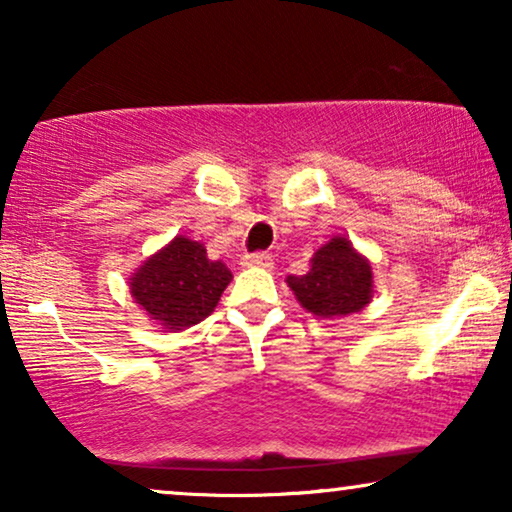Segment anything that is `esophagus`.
I'll return each instance as SVG.
<instances>
[{
  "label": "esophagus",
  "instance_id": "1",
  "mask_svg": "<svg viewBox=\"0 0 512 512\" xmlns=\"http://www.w3.org/2000/svg\"><path fill=\"white\" fill-rule=\"evenodd\" d=\"M240 265H242V268L270 270L272 268V256H268V254H247V256H242Z\"/></svg>",
  "mask_w": 512,
  "mask_h": 512
}]
</instances>
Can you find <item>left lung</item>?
Segmentation results:
<instances>
[{
  "mask_svg": "<svg viewBox=\"0 0 512 512\" xmlns=\"http://www.w3.org/2000/svg\"><path fill=\"white\" fill-rule=\"evenodd\" d=\"M286 284L317 319H340L361 312L375 296L373 263L345 235L314 251L305 275H289Z\"/></svg>",
  "mask_w": 512,
  "mask_h": 512,
  "instance_id": "left-lung-1",
  "label": "left lung"
}]
</instances>
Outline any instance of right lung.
<instances>
[{
  "instance_id": "1",
  "label": "right lung",
  "mask_w": 512,
  "mask_h": 512,
  "mask_svg": "<svg viewBox=\"0 0 512 512\" xmlns=\"http://www.w3.org/2000/svg\"><path fill=\"white\" fill-rule=\"evenodd\" d=\"M230 279L233 272L212 261L205 244L177 235L132 272L128 286L153 324L163 333H179L214 312Z\"/></svg>"
}]
</instances>
